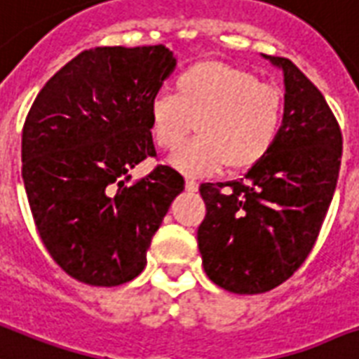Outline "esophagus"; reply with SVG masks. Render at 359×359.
<instances>
[{"label": "esophagus", "mask_w": 359, "mask_h": 359, "mask_svg": "<svg viewBox=\"0 0 359 359\" xmlns=\"http://www.w3.org/2000/svg\"><path fill=\"white\" fill-rule=\"evenodd\" d=\"M199 188V182L196 179H191V177H188L186 179V190L188 191H198Z\"/></svg>", "instance_id": "esophagus-1"}]
</instances>
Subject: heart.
Segmentation results:
<instances>
[{
    "label": "heart",
    "instance_id": "1",
    "mask_svg": "<svg viewBox=\"0 0 359 359\" xmlns=\"http://www.w3.org/2000/svg\"><path fill=\"white\" fill-rule=\"evenodd\" d=\"M198 139L171 156L188 175L215 173L228 165L246 171L269 154L283 124V97L250 71L224 62H198L175 76L173 94L158 92L149 103L150 135L163 150L177 149L190 133Z\"/></svg>",
    "mask_w": 359,
    "mask_h": 359
}]
</instances>
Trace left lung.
<instances>
[{"instance_id":"8db88e82","label":"left lung","mask_w":359,"mask_h":359,"mask_svg":"<svg viewBox=\"0 0 359 359\" xmlns=\"http://www.w3.org/2000/svg\"><path fill=\"white\" fill-rule=\"evenodd\" d=\"M277 141L245 179L203 182L198 246L207 277L233 294H264L288 280L313 250L341 168L343 135L320 90L288 58Z\"/></svg>"}]
</instances>
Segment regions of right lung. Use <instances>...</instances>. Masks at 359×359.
I'll return each instance as SVG.
<instances>
[{
  "label": "right lung",
  "instance_id": "add662e5",
  "mask_svg": "<svg viewBox=\"0 0 359 359\" xmlns=\"http://www.w3.org/2000/svg\"><path fill=\"white\" fill-rule=\"evenodd\" d=\"M175 65L163 45L90 48L46 82L27 113L22 179L29 209L52 259L81 283L133 280L184 190L169 165L128 184V171L156 156L149 103Z\"/></svg>",
  "mask_w": 359,
  "mask_h": 359
}]
</instances>
